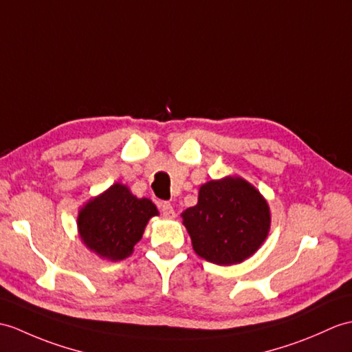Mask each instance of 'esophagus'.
I'll return each instance as SVG.
<instances>
[{
    "mask_svg": "<svg viewBox=\"0 0 352 352\" xmlns=\"http://www.w3.org/2000/svg\"><path fill=\"white\" fill-rule=\"evenodd\" d=\"M160 211L163 217L166 219H174L175 217V211L173 208V206H170L169 202H160Z\"/></svg>",
    "mask_w": 352,
    "mask_h": 352,
    "instance_id": "1",
    "label": "esophagus"
}]
</instances>
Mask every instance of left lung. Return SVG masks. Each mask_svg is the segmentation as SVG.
<instances>
[{
  "instance_id": "obj_1",
  "label": "left lung",
  "mask_w": 352,
  "mask_h": 352,
  "mask_svg": "<svg viewBox=\"0 0 352 352\" xmlns=\"http://www.w3.org/2000/svg\"><path fill=\"white\" fill-rule=\"evenodd\" d=\"M182 216L195 252L217 265L241 263L253 255L270 230L265 199L235 177L204 184L198 204Z\"/></svg>"
}]
</instances>
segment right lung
Returning a JSON list of instances; mask_svg holds the SVG:
<instances>
[{
  "instance_id": "right-lung-1",
  "label": "right lung",
  "mask_w": 352,
  "mask_h": 352,
  "mask_svg": "<svg viewBox=\"0 0 352 352\" xmlns=\"http://www.w3.org/2000/svg\"><path fill=\"white\" fill-rule=\"evenodd\" d=\"M157 214L150 199H138L126 186L117 183L79 211V234L87 248L99 256L120 261L133 252L146 222Z\"/></svg>"
}]
</instances>
